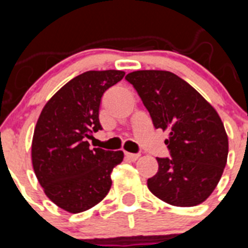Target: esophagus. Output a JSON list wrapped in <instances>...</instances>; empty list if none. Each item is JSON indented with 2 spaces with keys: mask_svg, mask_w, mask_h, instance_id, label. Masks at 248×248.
I'll list each match as a JSON object with an SVG mask.
<instances>
[{
  "mask_svg": "<svg viewBox=\"0 0 248 248\" xmlns=\"http://www.w3.org/2000/svg\"><path fill=\"white\" fill-rule=\"evenodd\" d=\"M140 155L139 154H131V153H125V157L126 159H129L130 161H137L138 159H139Z\"/></svg>",
  "mask_w": 248,
  "mask_h": 248,
  "instance_id": "esophagus-1",
  "label": "esophagus"
}]
</instances>
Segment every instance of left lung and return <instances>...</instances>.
Masks as SVG:
<instances>
[{
    "instance_id": "8db88e82",
    "label": "left lung",
    "mask_w": 248,
    "mask_h": 248,
    "mask_svg": "<svg viewBox=\"0 0 248 248\" xmlns=\"http://www.w3.org/2000/svg\"><path fill=\"white\" fill-rule=\"evenodd\" d=\"M156 129L169 130L170 157H156L159 170L148 187L160 200L190 207L209 198L222 176L229 139L217 111L195 88L168 71H137L125 77Z\"/></svg>"
}]
</instances>
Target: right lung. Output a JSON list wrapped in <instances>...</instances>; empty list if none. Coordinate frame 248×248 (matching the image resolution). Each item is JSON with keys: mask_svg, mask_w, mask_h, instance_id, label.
Returning a JSON list of instances; mask_svg holds the SVG:
<instances>
[{"mask_svg": "<svg viewBox=\"0 0 248 248\" xmlns=\"http://www.w3.org/2000/svg\"><path fill=\"white\" fill-rule=\"evenodd\" d=\"M122 71H88L63 85L37 120L32 139L34 174L50 201L72 214L99 203L110 190V174L123 151L89 148L102 130L103 94L123 79Z\"/></svg>", "mask_w": 248, "mask_h": 248, "instance_id": "1", "label": "right lung"}]
</instances>
